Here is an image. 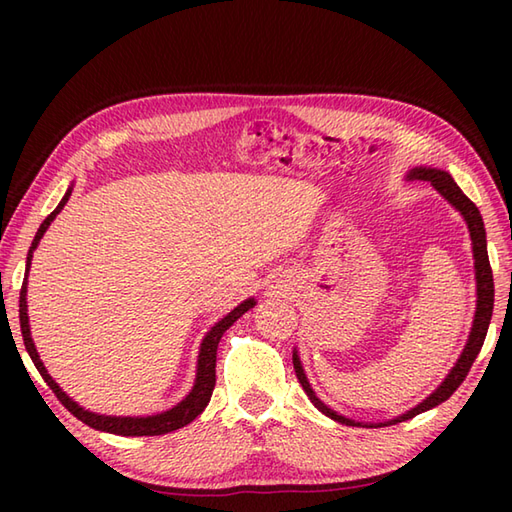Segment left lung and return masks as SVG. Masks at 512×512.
I'll use <instances>...</instances> for the list:
<instances>
[{
    "label": "left lung",
    "instance_id": "left-lung-1",
    "mask_svg": "<svg viewBox=\"0 0 512 512\" xmlns=\"http://www.w3.org/2000/svg\"><path fill=\"white\" fill-rule=\"evenodd\" d=\"M409 180H427L431 182L433 187H436L444 198H447L455 209H458L464 220H466V226H469L471 231V239H473V257H475V279H477V308H475V319H473V328H471V334H469V341H466L464 345V352L462 356L458 358V363H455V367L451 369V374L444 378V383L433 391V394L422 400L418 407H413L411 411L402 413L400 418L396 420H389V422H380L383 427H387V424H396V422H402V420H409L413 416H418V413L427 411V409H433L436 405H440V402L449 400L451 394L455 389H458L462 385V380L466 378V374H469L471 365L475 363L477 354H480L482 345H484V339H486V332H488V323H491V317H493V301H495V284H493V270H491V262H488V253H486V231H484V222H482V215H480V209L466 198V195L462 193V189L458 187V184L453 182V178L449 176L447 171H440V169H427V167H416L409 171ZM292 363H295V372H297V378L301 387L306 389L308 398L312 400V405L317 407L319 411H323L325 416L341 422V424H350V427H361V422H354L350 418H343L339 416V413L332 411L330 407H325L323 402L314 396V391L308 383L306 374H303V367H301V361L297 352L292 354ZM378 424V427H380Z\"/></svg>",
    "mask_w": 512,
    "mask_h": 512
}]
</instances>
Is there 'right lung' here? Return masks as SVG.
I'll return each mask as SVG.
<instances>
[{"mask_svg":"<svg viewBox=\"0 0 512 512\" xmlns=\"http://www.w3.org/2000/svg\"><path fill=\"white\" fill-rule=\"evenodd\" d=\"M72 189H68V193L63 195V200L59 202L57 209H54L46 220L41 222L39 231L35 235V239H32V246L28 250V259H26V273L30 268V259H32V250L37 248L39 239L43 237V233H46V228L50 226V222L57 217V213L63 209L65 202H68ZM255 306V299H246L244 303H239V306L228 312L226 317L222 321H217L211 332L204 336L202 341V347H200V358H198V376H195V385L191 389V394L184 398L180 405H176L169 411H162L158 413V416H147V418H116V416H99V413H92V411H85L83 407L76 405V402L65 396V391H61V387L54 383L52 376L46 372V367H43L41 358L35 350V343H32L30 339V325H28V312H26V281L21 284V290H19V325H21V336H24V345L26 350L32 358V363H35V367L39 369L41 378L46 380L48 387L54 391V396L59 398L61 405L68 409L74 418H79L81 422L88 424V427L92 429H99V431H107V433H116V436H162V433H171L176 431L180 427H184V424H189L191 420H195L200 416V413L204 411V407L209 405L211 400V394L215 389V361H217V345H220V339L222 334L231 328V325L242 317L244 312H248L250 308Z\"/></svg>","mask_w":512,"mask_h":512,"instance_id":"add662e5","label":"right lung"}]
</instances>
